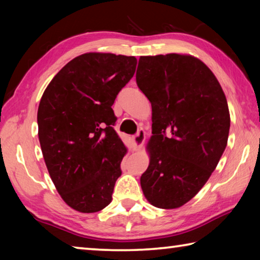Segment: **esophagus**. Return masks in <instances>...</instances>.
<instances>
[{
    "mask_svg": "<svg viewBox=\"0 0 260 260\" xmlns=\"http://www.w3.org/2000/svg\"><path fill=\"white\" fill-rule=\"evenodd\" d=\"M144 140H146V133H144L143 128H140L138 131V133L133 136V142H134L135 149H140L142 147Z\"/></svg>",
    "mask_w": 260,
    "mask_h": 260,
    "instance_id": "1",
    "label": "esophagus"
}]
</instances>
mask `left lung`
<instances>
[{
  "label": "left lung",
  "mask_w": 260,
  "mask_h": 260,
  "mask_svg": "<svg viewBox=\"0 0 260 260\" xmlns=\"http://www.w3.org/2000/svg\"><path fill=\"white\" fill-rule=\"evenodd\" d=\"M136 83L152 108L150 162L141 187L156 208H180L201 190L225 151L226 96L212 71L189 55L141 56Z\"/></svg>",
  "instance_id": "left-lung-1"
}]
</instances>
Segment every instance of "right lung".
Returning a JSON list of instances; mask_svg holds the SVG:
<instances>
[{
    "label": "right lung",
    "mask_w": 260,
    "mask_h": 260,
    "mask_svg": "<svg viewBox=\"0 0 260 260\" xmlns=\"http://www.w3.org/2000/svg\"><path fill=\"white\" fill-rule=\"evenodd\" d=\"M134 56L88 52L56 74L38 109L39 140L48 172L65 203L82 213L112 201L126 155L112 104L133 78Z\"/></svg>",
    "instance_id": "right-lung-1"
}]
</instances>
